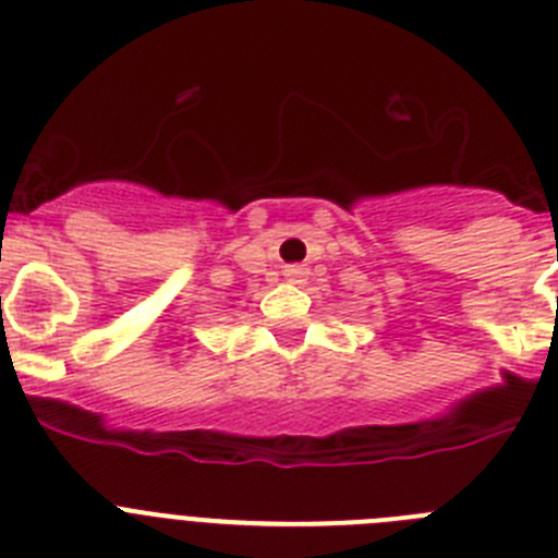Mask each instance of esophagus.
Segmentation results:
<instances>
[{
	"mask_svg": "<svg viewBox=\"0 0 558 558\" xmlns=\"http://www.w3.org/2000/svg\"><path fill=\"white\" fill-rule=\"evenodd\" d=\"M307 274L310 270L304 268V265H288V268H284V279H288V282H302Z\"/></svg>",
	"mask_w": 558,
	"mask_h": 558,
	"instance_id": "1",
	"label": "esophagus"
}]
</instances>
